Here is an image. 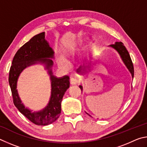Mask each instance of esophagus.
Listing matches in <instances>:
<instances>
[{
    "mask_svg": "<svg viewBox=\"0 0 147 147\" xmlns=\"http://www.w3.org/2000/svg\"><path fill=\"white\" fill-rule=\"evenodd\" d=\"M70 83L71 84H77L80 83V81H79V79L78 78H72L70 79Z\"/></svg>",
    "mask_w": 147,
    "mask_h": 147,
    "instance_id": "34e87169",
    "label": "esophagus"
}]
</instances>
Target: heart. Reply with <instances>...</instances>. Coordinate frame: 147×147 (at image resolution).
Wrapping results in <instances>:
<instances>
[{
	"label": "heart",
	"instance_id": "b5f03b06",
	"mask_svg": "<svg viewBox=\"0 0 147 147\" xmlns=\"http://www.w3.org/2000/svg\"><path fill=\"white\" fill-rule=\"evenodd\" d=\"M63 63H64V61H63Z\"/></svg>",
	"mask_w": 147,
	"mask_h": 147
}]
</instances>
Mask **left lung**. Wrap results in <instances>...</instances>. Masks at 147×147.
<instances>
[{"label": "left lung", "mask_w": 147, "mask_h": 147, "mask_svg": "<svg viewBox=\"0 0 147 147\" xmlns=\"http://www.w3.org/2000/svg\"><path fill=\"white\" fill-rule=\"evenodd\" d=\"M110 46H111V47H112L113 48H114L115 50H116L117 51V52L119 53V55L122 58V60L123 61V62H124L125 65L127 66V68L128 69V70L130 71L131 75H132V77L134 78V65H133L132 59L130 58V54L128 53L127 48H125V46L123 45V44L121 42H115V44H114V45H110ZM96 61V59L94 57L92 58L90 61L89 63H88V64H87L86 66H84L83 68L79 69L78 72L83 74V73H87L88 71H90ZM79 88H81V91L83 90V87H82V86H79Z\"/></svg>", "instance_id": "1"}]
</instances>
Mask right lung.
I'll return each mask as SVG.
<instances>
[{
	"mask_svg": "<svg viewBox=\"0 0 147 147\" xmlns=\"http://www.w3.org/2000/svg\"><path fill=\"white\" fill-rule=\"evenodd\" d=\"M53 51L45 39V32L35 35L20 48L15 53L9 72V84L13 101L20 113L31 122L37 125H47L58 119L61 113V101L64 93L69 86L68 76L57 78L52 75L50 68L53 65ZM38 61L45 63L49 69L52 81V96L49 105L38 113H32L26 109L21 102L16 89L18 77L23 69Z\"/></svg>",
	"mask_w": 147,
	"mask_h": 147,
	"instance_id": "obj_1",
	"label": "right lung"
}]
</instances>
